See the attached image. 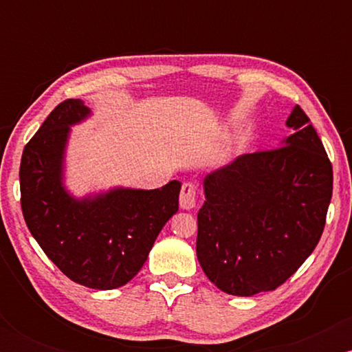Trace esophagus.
I'll return each instance as SVG.
<instances>
[{"label":"esophagus","mask_w":352,"mask_h":352,"mask_svg":"<svg viewBox=\"0 0 352 352\" xmlns=\"http://www.w3.org/2000/svg\"><path fill=\"white\" fill-rule=\"evenodd\" d=\"M197 205V187L192 182H185L180 190V208L190 210Z\"/></svg>","instance_id":"obj_1"}]
</instances>
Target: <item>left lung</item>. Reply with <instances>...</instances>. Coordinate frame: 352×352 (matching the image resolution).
Wrapping results in <instances>:
<instances>
[{
  "instance_id": "left-lung-1",
  "label": "left lung",
  "mask_w": 352,
  "mask_h": 352,
  "mask_svg": "<svg viewBox=\"0 0 352 352\" xmlns=\"http://www.w3.org/2000/svg\"><path fill=\"white\" fill-rule=\"evenodd\" d=\"M294 134L245 153L205 179L197 256L221 292H273L316 248L333 195V165L309 117L293 109Z\"/></svg>"
}]
</instances>
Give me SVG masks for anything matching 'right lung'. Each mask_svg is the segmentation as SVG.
Listing matches in <instances>:
<instances>
[{"label":"right lung","instance_id":"add662e5","mask_svg":"<svg viewBox=\"0 0 352 352\" xmlns=\"http://www.w3.org/2000/svg\"><path fill=\"white\" fill-rule=\"evenodd\" d=\"M87 114L80 100H63L26 144L19 167L21 210L31 235L69 280L114 289L144 266L157 235L179 210L182 184L71 199L60 185L63 151L69 125Z\"/></svg>","mask_w":352,"mask_h":352}]
</instances>
